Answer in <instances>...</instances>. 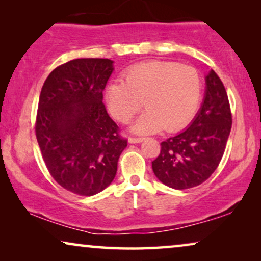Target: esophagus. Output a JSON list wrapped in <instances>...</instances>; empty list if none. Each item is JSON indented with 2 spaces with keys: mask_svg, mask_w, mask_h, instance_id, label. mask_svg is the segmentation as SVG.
<instances>
[{
  "mask_svg": "<svg viewBox=\"0 0 261 261\" xmlns=\"http://www.w3.org/2000/svg\"><path fill=\"white\" fill-rule=\"evenodd\" d=\"M144 139L142 138H137V137H130L128 139V141L130 142V144H138V142H141Z\"/></svg>",
  "mask_w": 261,
  "mask_h": 261,
  "instance_id": "1",
  "label": "esophagus"
}]
</instances>
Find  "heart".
Returning <instances> with one entry per match:
<instances>
[{
  "label": "heart",
  "mask_w": 261,
  "mask_h": 261,
  "mask_svg": "<svg viewBox=\"0 0 261 261\" xmlns=\"http://www.w3.org/2000/svg\"><path fill=\"white\" fill-rule=\"evenodd\" d=\"M123 82H112L106 102L121 123L133 119L145 105L147 110L134 123L140 134L163 128L173 132L194 117L202 94V78L195 67L173 62H147L124 71Z\"/></svg>",
  "instance_id": "b5f03b06"
}]
</instances>
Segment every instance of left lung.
Wrapping results in <instances>:
<instances>
[{
  "mask_svg": "<svg viewBox=\"0 0 261 261\" xmlns=\"http://www.w3.org/2000/svg\"><path fill=\"white\" fill-rule=\"evenodd\" d=\"M203 105L190 126L163 141L153 172L167 187L184 190L202 184L222 159L231 129L229 99L214 70L205 77Z\"/></svg>",
  "mask_w": 261,
  "mask_h": 261,
  "instance_id": "8db88e82",
  "label": "left lung"
}]
</instances>
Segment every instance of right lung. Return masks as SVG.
Here are the masks:
<instances>
[{
    "instance_id": "obj_1",
    "label": "right lung",
    "mask_w": 261,
    "mask_h": 261,
    "mask_svg": "<svg viewBox=\"0 0 261 261\" xmlns=\"http://www.w3.org/2000/svg\"><path fill=\"white\" fill-rule=\"evenodd\" d=\"M113 70L110 59L70 60L48 74L39 97L35 135L42 159L60 187L80 196L112 183L127 147L102 102Z\"/></svg>"
}]
</instances>
